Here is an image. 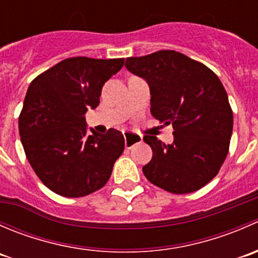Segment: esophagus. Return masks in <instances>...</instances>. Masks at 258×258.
I'll return each mask as SVG.
<instances>
[{
	"instance_id": "34e87169",
	"label": "esophagus",
	"mask_w": 258,
	"mask_h": 258,
	"mask_svg": "<svg viewBox=\"0 0 258 258\" xmlns=\"http://www.w3.org/2000/svg\"><path fill=\"white\" fill-rule=\"evenodd\" d=\"M123 137H124V147L126 148H132L135 145L140 144V142L142 141L141 135L134 134V132H130V131L123 132Z\"/></svg>"
}]
</instances>
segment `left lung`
Wrapping results in <instances>:
<instances>
[{
  "mask_svg": "<svg viewBox=\"0 0 258 258\" xmlns=\"http://www.w3.org/2000/svg\"><path fill=\"white\" fill-rule=\"evenodd\" d=\"M124 66L147 81L152 116L175 130L171 145L153 135L144 137L153 152L142 167L146 178L176 195L202 188L220 171L232 135L233 113L222 82L204 63L171 49L130 57Z\"/></svg>",
  "mask_w": 258,
  "mask_h": 258,
  "instance_id": "8db88e82",
  "label": "left lung"
}]
</instances>
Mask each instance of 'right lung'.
Here are the masks:
<instances>
[{"instance_id":"obj_1","label":"right lung","mask_w":258,"mask_h":258,"mask_svg":"<svg viewBox=\"0 0 258 258\" xmlns=\"http://www.w3.org/2000/svg\"><path fill=\"white\" fill-rule=\"evenodd\" d=\"M123 58L71 57L31 82L18 118L26 157L54 194L83 197L102 188L124 150L122 132L87 134L85 114L100 103L107 80Z\"/></svg>"}]
</instances>
